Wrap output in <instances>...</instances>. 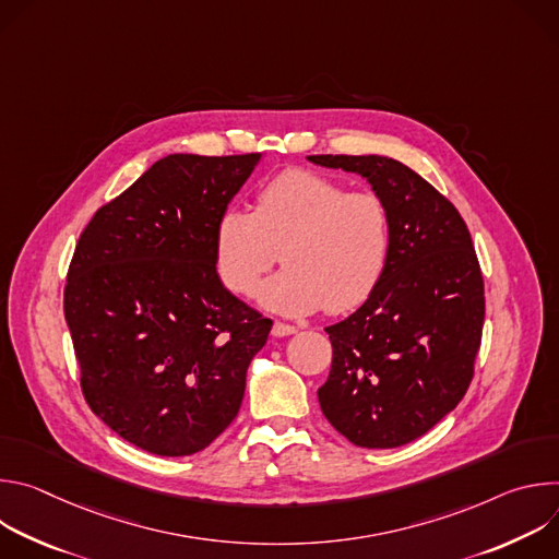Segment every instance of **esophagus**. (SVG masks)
<instances>
[{"mask_svg": "<svg viewBox=\"0 0 559 559\" xmlns=\"http://www.w3.org/2000/svg\"><path fill=\"white\" fill-rule=\"evenodd\" d=\"M296 332H298V330H296L294 325H287V323H281V321H276L274 328H272V336H276V338L292 336V334H296Z\"/></svg>", "mask_w": 559, "mask_h": 559, "instance_id": "1", "label": "esophagus"}]
</instances>
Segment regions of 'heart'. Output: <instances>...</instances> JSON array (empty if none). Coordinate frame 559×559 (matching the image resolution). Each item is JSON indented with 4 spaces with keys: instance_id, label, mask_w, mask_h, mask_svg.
Wrapping results in <instances>:
<instances>
[{
    "instance_id": "1",
    "label": "heart",
    "mask_w": 559,
    "mask_h": 559,
    "mask_svg": "<svg viewBox=\"0 0 559 559\" xmlns=\"http://www.w3.org/2000/svg\"><path fill=\"white\" fill-rule=\"evenodd\" d=\"M389 236V210L376 192H347L336 179L287 170L259 190L254 212H223L216 265L227 289L252 294L283 257L287 267L259 292L265 309L305 316L328 307L341 313L376 287Z\"/></svg>"
}]
</instances>
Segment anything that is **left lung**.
<instances>
[{"instance_id": "obj_1", "label": "left lung", "mask_w": 559, "mask_h": 559, "mask_svg": "<svg viewBox=\"0 0 559 559\" xmlns=\"http://www.w3.org/2000/svg\"><path fill=\"white\" fill-rule=\"evenodd\" d=\"M307 158L365 177L391 223L369 298L325 328L334 356L318 403L356 447H403L453 412L471 384L485 325L480 263L453 203L405 164L378 154Z\"/></svg>"}]
</instances>
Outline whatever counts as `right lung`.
<instances>
[{
    "label": "right lung",
    "instance_id": "add662e5",
    "mask_svg": "<svg viewBox=\"0 0 559 559\" xmlns=\"http://www.w3.org/2000/svg\"><path fill=\"white\" fill-rule=\"evenodd\" d=\"M261 154H168L102 205L63 313L88 407L154 455H192L236 418L270 318L216 274V227Z\"/></svg>",
    "mask_w": 559,
    "mask_h": 559
}]
</instances>
